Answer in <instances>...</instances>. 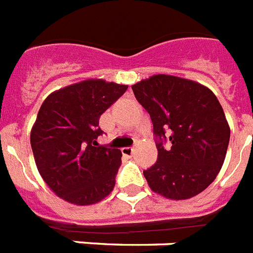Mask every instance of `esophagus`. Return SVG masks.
Instances as JSON below:
<instances>
[{
	"label": "esophagus",
	"instance_id": "34e87169",
	"mask_svg": "<svg viewBox=\"0 0 253 253\" xmlns=\"http://www.w3.org/2000/svg\"><path fill=\"white\" fill-rule=\"evenodd\" d=\"M122 152H123V155L131 156L133 155V152H134V149H133V147H123Z\"/></svg>",
	"mask_w": 253,
	"mask_h": 253
}]
</instances>
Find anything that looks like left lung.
<instances>
[{"label": "left lung", "mask_w": 253, "mask_h": 253, "mask_svg": "<svg viewBox=\"0 0 253 253\" xmlns=\"http://www.w3.org/2000/svg\"><path fill=\"white\" fill-rule=\"evenodd\" d=\"M131 89L150 114L158 138V160L143 170L150 189L173 200L202 193L220 172L230 139V128L213 91L170 75H154ZM166 140L168 148L162 145Z\"/></svg>", "instance_id": "8db88e82"}]
</instances>
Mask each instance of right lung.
<instances>
[{
  "instance_id": "add662e5",
  "label": "right lung",
  "mask_w": 253,
  "mask_h": 253,
  "mask_svg": "<svg viewBox=\"0 0 253 253\" xmlns=\"http://www.w3.org/2000/svg\"><path fill=\"white\" fill-rule=\"evenodd\" d=\"M128 85L90 79L47 95L31 130L37 169L53 193L68 203L89 206L111 193L122 151L95 145L99 118Z\"/></svg>"
}]
</instances>
